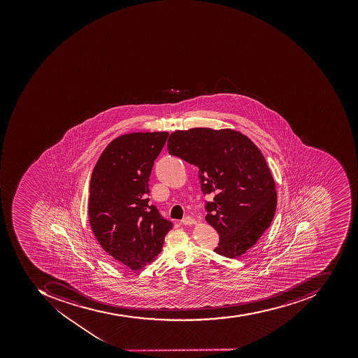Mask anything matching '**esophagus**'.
<instances>
[{
    "label": "esophagus",
    "mask_w": 358,
    "mask_h": 358,
    "mask_svg": "<svg viewBox=\"0 0 358 358\" xmlns=\"http://www.w3.org/2000/svg\"><path fill=\"white\" fill-rule=\"evenodd\" d=\"M182 224H185V226H190V224H196L197 221L196 219L192 218V217H185V218L182 220Z\"/></svg>",
    "instance_id": "obj_1"
}]
</instances>
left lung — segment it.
Masks as SVG:
<instances>
[{"mask_svg": "<svg viewBox=\"0 0 358 358\" xmlns=\"http://www.w3.org/2000/svg\"><path fill=\"white\" fill-rule=\"evenodd\" d=\"M168 150L197 166L203 193L215 196L205 217L220 236L213 252L229 259L245 254L276 211V186L261 150L240 131L205 127L172 132Z\"/></svg>", "mask_w": 358, "mask_h": 358, "instance_id": "1", "label": "left lung"}]
</instances>
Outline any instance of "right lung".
Listing matches in <instances>:
<instances>
[{
  "label": "right lung",
  "mask_w": 358,
  "mask_h": 358,
  "mask_svg": "<svg viewBox=\"0 0 358 358\" xmlns=\"http://www.w3.org/2000/svg\"><path fill=\"white\" fill-rule=\"evenodd\" d=\"M169 132H131L101 152L90 182V226L114 263L132 271L162 251L172 222L149 205V178Z\"/></svg>",
  "instance_id": "right-lung-1"
}]
</instances>
